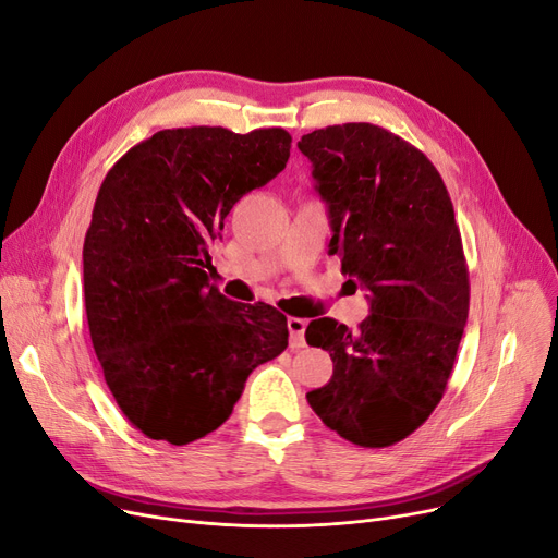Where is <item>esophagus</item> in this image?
Instances as JSON below:
<instances>
[{
    "label": "esophagus",
    "mask_w": 558,
    "mask_h": 558,
    "mask_svg": "<svg viewBox=\"0 0 558 558\" xmlns=\"http://www.w3.org/2000/svg\"><path fill=\"white\" fill-rule=\"evenodd\" d=\"M305 326L307 322L305 319H299V317H289L287 319V328H289V347L292 349H303L305 347Z\"/></svg>",
    "instance_id": "obj_1"
}]
</instances>
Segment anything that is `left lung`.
<instances>
[{"instance_id":"obj_1","label":"left lung","mask_w":558,"mask_h":558,"mask_svg":"<svg viewBox=\"0 0 558 558\" xmlns=\"http://www.w3.org/2000/svg\"><path fill=\"white\" fill-rule=\"evenodd\" d=\"M330 216V255L369 289L372 314L349 330L330 317L305 339L332 357L307 392L344 440L380 449L440 403L470 310V274L449 191L428 157L390 130L344 123L299 141Z\"/></svg>"}]
</instances>
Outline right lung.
I'll return each instance as SVG.
<instances>
[{"mask_svg":"<svg viewBox=\"0 0 558 558\" xmlns=\"http://www.w3.org/2000/svg\"><path fill=\"white\" fill-rule=\"evenodd\" d=\"M282 128L161 130L107 173L84 239V303L109 390L150 440L219 428L246 378L287 349V317L209 284V246L244 193L289 159Z\"/></svg>","mask_w":558,"mask_h":558,"instance_id":"add662e5","label":"right lung"}]
</instances>
